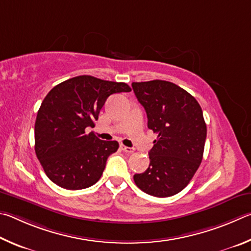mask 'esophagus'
Segmentation results:
<instances>
[{
	"mask_svg": "<svg viewBox=\"0 0 251 251\" xmlns=\"http://www.w3.org/2000/svg\"><path fill=\"white\" fill-rule=\"evenodd\" d=\"M120 148H121V150L123 151V152H126V153H133L134 152V149L133 148H129V147H126V146H120Z\"/></svg>",
	"mask_w": 251,
	"mask_h": 251,
	"instance_id": "34e87169",
	"label": "esophagus"
}]
</instances>
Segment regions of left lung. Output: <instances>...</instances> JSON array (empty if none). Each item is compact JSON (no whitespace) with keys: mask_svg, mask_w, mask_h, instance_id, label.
<instances>
[{"mask_svg":"<svg viewBox=\"0 0 251 251\" xmlns=\"http://www.w3.org/2000/svg\"><path fill=\"white\" fill-rule=\"evenodd\" d=\"M139 102L146 109L148 128L157 133L149 152L146 172L134 174L140 190L155 197L181 192L203 160L207 128L200 103L173 82H132Z\"/></svg>","mask_w":251,"mask_h":251,"instance_id":"obj_1","label":"left lung"}]
</instances>
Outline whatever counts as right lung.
I'll list each match as a JSON object with an SVG mask.
<instances>
[{"label": "right lung", "instance_id": "add662e5", "mask_svg": "<svg viewBox=\"0 0 251 251\" xmlns=\"http://www.w3.org/2000/svg\"><path fill=\"white\" fill-rule=\"evenodd\" d=\"M125 82L77 76L48 92L35 121V153L48 178L66 190H82L99 181L117 141H102L94 128L108 97L129 92Z\"/></svg>", "mask_w": 251, "mask_h": 251}]
</instances>
